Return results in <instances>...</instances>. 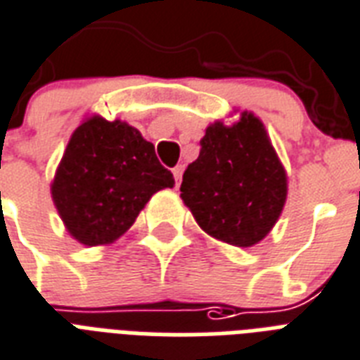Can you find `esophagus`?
I'll list each match as a JSON object with an SVG mask.
<instances>
[{
	"label": "esophagus",
	"instance_id": "1",
	"mask_svg": "<svg viewBox=\"0 0 360 360\" xmlns=\"http://www.w3.org/2000/svg\"><path fill=\"white\" fill-rule=\"evenodd\" d=\"M172 174H174V180H176V186L182 182V174H184V165H176L172 169Z\"/></svg>",
	"mask_w": 360,
	"mask_h": 360
}]
</instances>
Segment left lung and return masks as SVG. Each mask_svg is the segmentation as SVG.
Here are the masks:
<instances>
[{"label": "left lung", "mask_w": 360, "mask_h": 360, "mask_svg": "<svg viewBox=\"0 0 360 360\" xmlns=\"http://www.w3.org/2000/svg\"><path fill=\"white\" fill-rule=\"evenodd\" d=\"M180 191L200 229L248 248L263 240L281 214L287 178L263 124L244 112L231 127L216 122L206 129Z\"/></svg>", "instance_id": "left-lung-1"}]
</instances>
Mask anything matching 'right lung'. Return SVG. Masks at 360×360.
Segmentation results:
<instances>
[{"mask_svg":"<svg viewBox=\"0 0 360 360\" xmlns=\"http://www.w3.org/2000/svg\"><path fill=\"white\" fill-rule=\"evenodd\" d=\"M172 186L152 142L120 120L94 116L67 144L52 199L67 231L86 246H99L124 235L150 197Z\"/></svg>","mask_w":360,"mask_h":360,"instance_id":"1","label":"right lung"}]
</instances>
